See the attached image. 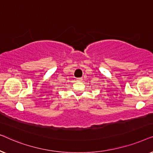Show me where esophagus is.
I'll use <instances>...</instances> for the list:
<instances>
[{
  "label": "esophagus",
  "mask_w": 153,
  "mask_h": 153,
  "mask_svg": "<svg viewBox=\"0 0 153 153\" xmlns=\"http://www.w3.org/2000/svg\"><path fill=\"white\" fill-rule=\"evenodd\" d=\"M82 79H83V78H81V77H80V78H77L76 79V81H82Z\"/></svg>",
  "instance_id": "1"
}]
</instances>
